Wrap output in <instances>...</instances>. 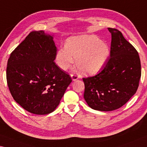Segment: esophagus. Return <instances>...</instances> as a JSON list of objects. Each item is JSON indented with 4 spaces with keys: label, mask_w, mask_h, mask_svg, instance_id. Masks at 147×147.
<instances>
[{
    "label": "esophagus",
    "mask_w": 147,
    "mask_h": 147,
    "mask_svg": "<svg viewBox=\"0 0 147 147\" xmlns=\"http://www.w3.org/2000/svg\"><path fill=\"white\" fill-rule=\"evenodd\" d=\"M71 78H72V80H73V81H75L76 80H78V79L79 78V76H77V75H76V74H71Z\"/></svg>",
    "instance_id": "esophagus-1"
}]
</instances>
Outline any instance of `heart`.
Masks as SVG:
<instances>
[{
    "instance_id": "1",
    "label": "heart",
    "mask_w": 147,
    "mask_h": 147,
    "mask_svg": "<svg viewBox=\"0 0 147 147\" xmlns=\"http://www.w3.org/2000/svg\"><path fill=\"white\" fill-rule=\"evenodd\" d=\"M110 55V48L95 35H80L69 38L65 47L59 48L55 55L58 66L67 71L76 59L78 71L94 74L103 68Z\"/></svg>"
}]
</instances>
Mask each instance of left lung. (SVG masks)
I'll use <instances>...</instances> for the list:
<instances>
[{
    "label": "left lung",
    "mask_w": 147,
    "mask_h": 147,
    "mask_svg": "<svg viewBox=\"0 0 147 147\" xmlns=\"http://www.w3.org/2000/svg\"><path fill=\"white\" fill-rule=\"evenodd\" d=\"M108 29L112 36L110 58L99 73L82 78L85 101L100 111L116 110L126 103L136 93L141 76L136 48L118 29Z\"/></svg>",
    "instance_id": "1"
}]
</instances>
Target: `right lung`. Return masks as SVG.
<instances>
[{"instance_id":"obj_1","label":"right lung","mask_w":147,"mask_h":147,"mask_svg":"<svg viewBox=\"0 0 147 147\" xmlns=\"http://www.w3.org/2000/svg\"><path fill=\"white\" fill-rule=\"evenodd\" d=\"M52 35L32 31L11 53L6 80L13 99L29 113L45 115L59 105L72 82L55 65L57 52Z\"/></svg>"}]
</instances>
